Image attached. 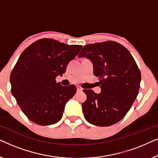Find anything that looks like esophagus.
<instances>
[{"label": "esophagus", "instance_id": "esophagus-1", "mask_svg": "<svg viewBox=\"0 0 158 158\" xmlns=\"http://www.w3.org/2000/svg\"><path fill=\"white\" fill-rule=\"evenodd\" d=\"M82 90H83V89H82V88L80 87V86H77V91H82Z\"/></svg>", "mask_w": 158, "mask_h": 158}]
</instances>
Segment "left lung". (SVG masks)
Returning <instances> with one entry per match:
<instances>
[{"label":"left lung","mask_w":158,"mask_h":158,"mask_svg":"<svg viewBox=\"0 0 158 158\" xmlns=\"http://www.w3.org/2000/svg\"><path fill=\"white\" fill-rule=\"evenodd\" d=\"M88 58L94 74L100 79L101 92L84 89L87 99L82 103L85 119L99 127L113 125L124 117L137 98L141 73L128 49L114 41L83 47L78 57Z\"/></svg>","instance_id":"1"}]
</instances>
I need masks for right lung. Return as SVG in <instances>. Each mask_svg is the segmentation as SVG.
<instances>
[{
	"instance_id": "1",
	"label": "right lung",
	"mask_w": 158,
	"mask_h": 158,
	"mask_svg": "<svg viewBox=\"0 0 158 158\" xmlns=\"http://www.w3.org/2000/svg\"><path fill=\"white\" fill-rule=\"evenodd\" d=\"M81 45L41 39L21 53L11 71V93L23 113L36 124L47 126L61 119L66 103L76 93L74 85L62 86L56 77L65 73Z\"/></svg>"
}]
</instances>
